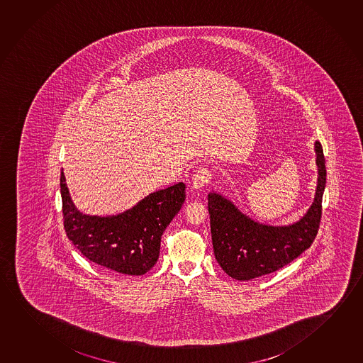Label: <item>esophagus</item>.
Returning <instances> with one entry per match:
<instances>
[{"mask_svg": "<svg viewBox=\"0 0 363 363\" xmlns=\"http://www.w3.org/2000/svg\"><path fill=\"white\" fill-rule=\"evenodd\" d=\"M212 172L208 168L202 167L194 174L191 184L195 190H202L211 182Z\"/></svg>", "mask_w": 363, "mask_h": 363, "instance_id": "obj_1", "label": "esophagus"}]
</instances>
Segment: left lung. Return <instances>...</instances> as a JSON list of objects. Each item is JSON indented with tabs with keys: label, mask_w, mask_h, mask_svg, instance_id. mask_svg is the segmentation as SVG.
<instances>
[{
	"label": "left lung",
	"mask_w": 363,
	"mask_h": 363,
	"mask_svg": "<svg viewBox=\"0 0 363 363\" xmlns=\"http://www.w3.org/2000/svg\"><path fill=\"white\" fill-rule=\"evenodd\" d=\"M314 151L318 167L315 197L307 213L296 223L284 226L257 223L220 194H208L213 252L220 267L231 278L250 280L274 273L312 245L322 218L327 179L323 148L319 142H315Z\"/></svg>",
	"instance_id": "1"
}]
</instances>
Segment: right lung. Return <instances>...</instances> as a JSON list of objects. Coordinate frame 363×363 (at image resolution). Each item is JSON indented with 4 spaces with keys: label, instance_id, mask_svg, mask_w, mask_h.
<instances>
[{
    "label": "right lung",
    "instance_id": "1",
    "mask_svg": "<svg viewBox=\"0 0 363 363\" xmlns=\"http://www.w3.org/2000/svg\"><path fill=\"white\" fill-rule=\"evenodd\" d=\"M184 182L156 191L112 216L84 215L75 207L62 171L64 228L69 240L90 262L116 273L143 275L160 257L161 238L186 199Z\"/></svg>",
    "mask_w": 363,
    "mask_h": 363
}]
</instances>
